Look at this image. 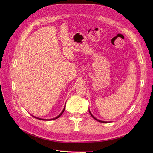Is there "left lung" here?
I'll list each match as a JSON object with an SVG mask.
<instances>
[{"instance_id": "8db88e82", "label": "left lung", "mask_w": 153, "mask_h": 153, "mask_svg": "<svg viewBox=\"0 0 153 153\" xmlns=\"http://www.w3.org/2000/svg\"><path fill=\"white\" fill-rule=\"evenodd\" d=\"M89 113H90V114H91V115L92 117V118H94L95 120H97V121H98V122H101V123H107V122H104V121H101V120H98V119H97V118H96L95 117H94L93 115H92V114H91V112L90 111V110H89Z\"/></svg>"}]
</instances>
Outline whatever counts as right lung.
Segmentation results:
<instances>
[{"label": "right lung", "instance_id": "add662e5", "mask_svg": "<svg viewBox=\"0 0 153 153\" xmlns=\"http://www.w3.org/2000/svg\"><path fill=\"white\" fill-rule=\"evenodd\" d=\"M65 107H66V105H65V106H64V108H63V110H62V111H61V113L58 116V117H55V118H51V119H43V118H38V117H34V116H33L34 118H37V119H39V120H46V121H48V120H55V119H57V118H58L62 114V113L64 112V110H65Z\"/></svg>", "mask_w": 153, "mask_h": 153}]
</instances>
